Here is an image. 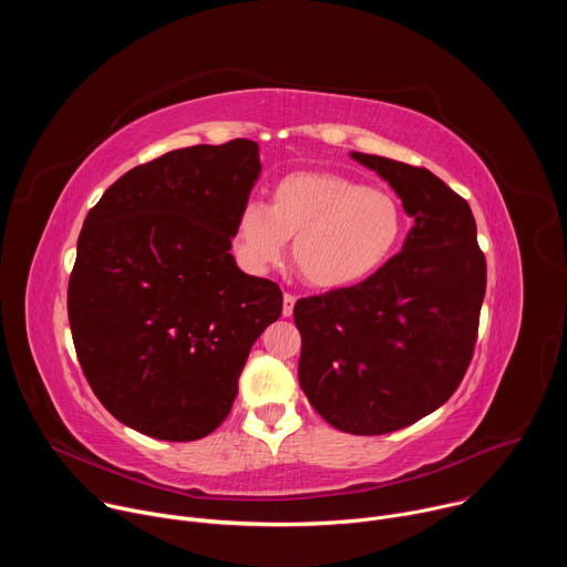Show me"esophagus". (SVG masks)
Instances as JSON below:
<instances>
[{"mask_svg":"<svg viewBox=\"0 0 567 567\" xmlns=\"http://www.w3.org/2000/svg\"><path fill=\"white\" fill-rule=\"evenodd\" d=\"M293 305H296V296L285 293V296H282V316H285V318H289V316L293 313Z\"/></svg>","mask_w":567,"mask_h":567,"instance_id":"esophagus-1","label":"esophagus"}]
</instances>
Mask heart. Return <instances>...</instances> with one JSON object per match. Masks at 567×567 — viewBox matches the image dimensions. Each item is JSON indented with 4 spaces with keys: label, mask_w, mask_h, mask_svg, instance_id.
Wrapping results in <instances>:
<instances>
[{
    "label": "heart",
    "mask_w": 567,
    "mask_h": 567,
    "mask_svg": "<svg viewBox=\"0 0 567 567\" xmlns=\"http://www.w3.org/2000/svg\"><path fill=\"white\" fill-rule=\"evenodd\" d=\"M406 215L381 188L337 173L282 177L271 204L249 202L235 224V249L249 271L276 267L293 239V267L316 289L337 291L381 271L403 241Z\"/></svg>",
    "instance_id": "obj_1"
}]
</instances>
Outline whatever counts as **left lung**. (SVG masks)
I'll return each instance as SVG.
<instances>
[{
    "instance_id": "1",
    "label": "left lung",
    "mask_w": 567,
    "mask_h": 567,
    "mask_svg": "<svg viewBox=\"0 0 567 567\" xmlns=\"http://www.w3.org/2000/svg\"><path fill=\"white\" fill-rule=\"evenodd\" d=\"M413 217L406 241L365 282L300 298L298 379L313 411L352 435H383L437 411L471 363L487 262L473 213L426 168L352 152Z\"/></svg>"
}]
</instances>
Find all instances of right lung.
<instances>
[{
	"label": "right lung",
	"mask_w": 567,
	"mask_h": 567,
	"mask_svg": "<svg viewBox=\"0 0 567 567\" xmlns=\"http://www.w3.org/2000/svg\"><path fill=\"white\" fill-rule=\"evenodd\" d=\"M258 175L249 138L173 150L116 179L80 230L66 291L75 354L103 406L143 435L213 433L280 318V287L230 256Z\"/></svg>",
	"instance_id": "obj_1"
}]
</instances>
